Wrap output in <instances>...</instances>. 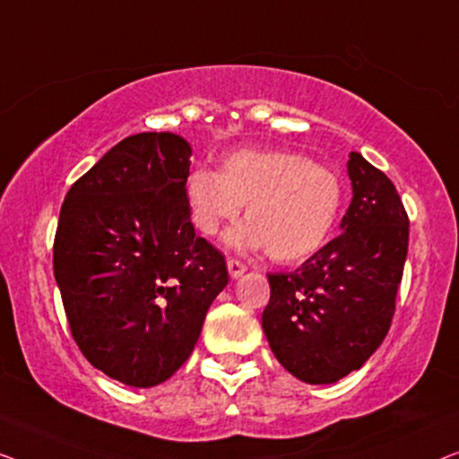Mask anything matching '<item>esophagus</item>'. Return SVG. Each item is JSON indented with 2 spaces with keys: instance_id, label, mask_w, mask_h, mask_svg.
I'll list each match as a JSON object with an SVG mask.
<instances>
[{
  "instance_id": "34e87169",
  "label": "esophagus",
  "mask_w": 459,
  "mask_h": 459,
  "mask_svg": "<svg viewBox=\"0 0 459 459\" xmlns=\"http://www.w3.org/2000/svg\"><path fill=\"white\" fill-rule=\"evenodd\" d=\"M227 268H229V274L232 276V279H238V276H243L245 270H247V266H245L241 260H237V257H229Z\"/></svg>"
}]
</instances>
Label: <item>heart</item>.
Instances as JSON below:
<instances>
[{
	"label": "heart",
	"mask_w": 459,
	"mask_h": 459,
	"mask_svg": "<svg viewBox=\"0 0 459 459\" xmlns=\"http://www.w3.org/2000/svg\"><path fill=\"white\" fill-rule=\"evenodd\" d=\"M191 221L205 237L218 235L247 204V222L229 235L237 249H268L281 264H299L331 241L345 202L337 172L293 152L241 150L221 172L197 168L185 180Z\"/></svg>",
	"instance_id": "heart-1"
}]
</instances>
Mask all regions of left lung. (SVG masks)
<instances>
[{"label": "left lung", "instance_id": "8db88e82", "mask_svg": "<svg viewBox=\"0 0 459 459\" xmlns=\"http://www.w3.org/2000/svg\"><path fill=\"white\" fill-rule=\"evenodd\" d=\"M347 172L353 197L343 232L293 273L268 274L270 350L309 385L337 383L378 350L408 255L410 218L391 178L358 152Z\"/></svg>", "mask_w": 459, "mask_h": 459}]
</instances>
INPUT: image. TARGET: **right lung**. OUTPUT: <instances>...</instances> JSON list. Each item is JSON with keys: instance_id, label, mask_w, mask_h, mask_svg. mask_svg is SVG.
Instances as JSON below:
<instances>
[{"instance_id": "right-lung-1", "label": "right lung", "mask_w": 459, "mask_h": 459, "mask_svg": "<svg viewBox=\"0 0 459 459\" xmlns=\"http://www.w3.org/2000/svg\"><path fill=\"white\" fill-rule=\"evenodd\" d=\"M189 158L178 134H133L60 210L54 274L70 333L98 370L131 386L164 383L185 364L229 282L224 255L191 224Z\"/></svg>"}]
</instances>
